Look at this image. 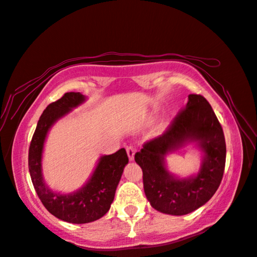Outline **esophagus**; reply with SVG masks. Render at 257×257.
<instances>
[{
	"label": "esophagus",
	"instance_id": "1",
	"mask_svg": "<svg viewBox=\"0 0 257 257\" xmlns=\"http://www.w3.org/2000/svg\"><path fill=\"white\" fill-rule=\"evenodd\" d=\"M127 154H128L129 161H134V159H135V150H134L133 146H127Z\"/></svg>",
	"mask_w": 257,
	"mask_h": 257
}]
</instances>
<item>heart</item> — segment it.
I'll list each match as a JSON object with an SVG mask.
<instances>
[{"label": "heart", "mask_w": 257, "mask_h": 257, "mask_svg": "<svg viewBox=\"0 0 257 257\" xmlns=\"http://www.w3.org/2000/svg\"><path fill=\"white\" fill-rule=\"evenodd\" d=\"M165 127H167V123L165 122H162V123H160L158 127H156V129H155V133L156 134H160V133H162L163 130L165 129Z\"/></svg>", "instance_id": "obj_1"}]
</instances>
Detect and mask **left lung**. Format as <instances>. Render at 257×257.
<instances>
[{
	"label": "left lung",
	"instance_id": "obj_1",
	"mask_svg": "<svg viewBox=\"0 0 257 257\" xmlns=\"http://www.w3.org/2000/svg\"><path fill=\"white\" fill-rule=\"evenodd\" d=\"M189 144L202 152V163L195 175L180 178L167 170L165 158ZM225 152L223 130L210 103L202 95L190 94L165 133L135 154L152 207L165 214L185 215L203 206L222 180Z\"/></svg>",
	"mask_w": 257,
	"mask_h": 257
}]
</instances>
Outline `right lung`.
Instances as JSON below:
<instances>
[{"label":"right lung","instance_id":"1","mask_svg":"<svg viewBox=\"0 0 257 257\" xmlns=\"http://www.w3.org/2000/svg\"><path fill=\"white\" fill-rule=\"evenodd\" d=\"M85 101V95L70 92L51 103L38 120L28 154L30 178L43 205L58 219L78 224L93 222L106 214L114 199L123 169L129 161L124 149L114 154L102 155L86 184L72 193H58L46 185L43 177L42 159L47 134L56 121Z\"/></svg>","mask_w":257,"mask_h":257}]
</instances>
